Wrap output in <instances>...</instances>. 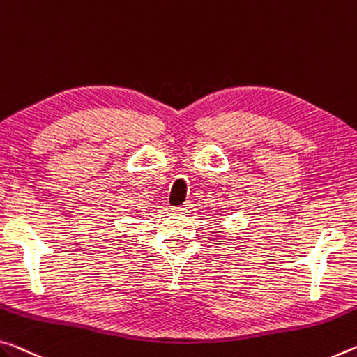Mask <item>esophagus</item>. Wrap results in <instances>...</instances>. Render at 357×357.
I'll return each mask as SVG.
<instances>
[{"label": "esophagus", "mask_w": 357, "mask_h": 357, "mask_svg": "<svg viewBox=\"0 0 357 357\" xmlns=\"http://www.w3.org/2000/svg\"><path fill=\"white\" fill-rule=\"evenodd\" d=\"M176 211H179V213H189V211H192V205H190V203H184V205H181V206L176 208Z\"/></svg>", "instance_id": "1"}]
</instances>
